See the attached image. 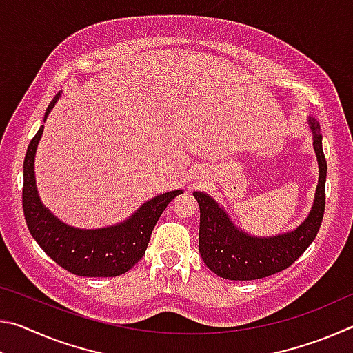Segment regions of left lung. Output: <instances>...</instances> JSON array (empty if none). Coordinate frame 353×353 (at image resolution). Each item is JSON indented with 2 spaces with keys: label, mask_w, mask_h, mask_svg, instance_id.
Instances as JSON below:
<instances>
[{
  "label": "left lung",
  "mask_w": 353,
  "mask_h": 353,
  "mask_svg": "<svg viewBox=\"0 0 353 353\" xmlns=\"http://www.w3.org/2000/svg\"><path fill=\"white\" fill-rule=\"evenodd\" d=\"M313 146L319 165V182L308 218L294 232L272 238H254L230 223L223 208L210 196L196 191L201 210L199 252L202 260L219 277L229 280H255L290 268L305 252L318 235L325 210L327 160L322 151L319 124L310 118Z\"/></svg>",
  "instance_id": "1"
}]
</instances>
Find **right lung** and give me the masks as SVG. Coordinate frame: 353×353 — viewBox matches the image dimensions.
I'll return each mask as SVG.
<instances>
[{
    "label": "right lung",
    "mask_w": 353,
    "mask_h": 353,
    "mask_svg": "<svg viewBox=\"0 0 353 353\" xmlns=\"http://www.w3.org/2000/svg\"><path fill=\"white\" fill-rule=\"evenodd\" d=\"M59 98L48 105L43 121ZM43 126L28 146L23 163V213L39 246L59 266L83 277H115L128 272L148 248L154 225L166 205L182 191H170L148 201L126 223L101 230H81L65 225L41 205L35 190L34 155Z\"/></svg>",
    "instance_id": "1"
}]
</instances>
